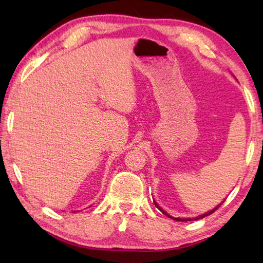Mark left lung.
<instances>
[{
  "mask_svg": "<svg viewBox=\"0 0 263 263\" xmlns=\"http://www.w3.org/2000/svg\"><path fill=\"white\" fill-rule=\"evenodd\" d=\"M154 204H155V206H157L160 211H161L163 215H166L167 217H169V218H172V219H174V220H177V221H190V220H197V219H202V218H204V217H206V216H209V215H211V213H213L215 212L218 208H219L221 204H222V202L219 204V205H217L215 209H212L211 211H209V212H206V213H204V215H201V216H198V217H196V218H174V217H172V216H169L168 213L166 212V211H163L161 208H160L158 204H157V202H154Z\"/></svg>",
  "mask_w": 263,
  "mask_h": 263,
  "instance_id": "1",
  "label": "left lung"
}]
</instances>
